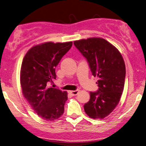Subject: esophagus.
Segmentation results:
<instances>
[{"instance_id": "esophagus-1", "label": "esophagus", "mask_w": 146, "mask_h": 146, "mask_svg": "<svg viewBox=\"0 0 146 146\" xmlns=\"http://www.w3.org/2000/svg\"><path fill=\"white\" fill-rule=\"evenodd\" d=\"M79 92V90H75V91H70V94L72 96H75L76 95H78V93Z\"/></svg>"}]
</instances>
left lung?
<instances>
[{
    "label": "left lung",
    "instance_id": "1",
    "mask_svg": "<svg viewBox=\"0 0 146 146\" xmlns=\"http://www.w3.org/2000/svg\"><path fill=\"white\" fill-rule=\"evenodd\" d=\"M74 45L87 59L91 73L97 76L98 90L90 92L84 108L93 119H102L111 113L120 100L124 88L125 66L120 51L102 38L74 41Z\"/></svg>",
    "mask_w": 146,
    "mask_h": 146
}]
</instances>
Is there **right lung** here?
I'll use <instances>...</instances> for the list:
<instances>
[{
    "label": "right lung",
    "instance_id": "1",
    "mask_svg": "<svg viewBox=\"0 0 146 146\" xmlns=\"http://www.w3.org/2000/svg\"><path fill=\"white\" fill-rule=\"evenodd\" d=\"M72 44V42L38 44L32 47L23 58L20 76L23 94L44 120H56L64 113L67 92L48 84L56 78L55 68Z\"/></svg>",
    "mask_w": 146,
    "mask_h": 146
}]
</instances>
